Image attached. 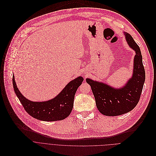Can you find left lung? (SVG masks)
Listing matches in <instances>:
<instances>
[{
  "label": "left lung",
  "mask_w": 156,
  "mask_h": 156,
  "mask_svg": "<svg viewBox=\"0 0 156 156\" xmlns=\"http://www.w3.org/2000/svg\"><path fill=\"white\" fill-rule=\"evenodd\" d=\"M126 34L129 46L136 52L132 77L126 86L114 89L103 83L87 79L91 86L99 111L107 116H117L130 112L139 102L145 81V71L140 48L133 37Z\"/></svg>",
  "instance_id": "left-lung-1"
}]
</instances>
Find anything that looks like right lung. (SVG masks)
Returning <instances> with one entry per match:
<instances>
[{"mask_svg": "<svg viewBox=\"0 0 156 156\" xmlns=\"http://www.w3.org/2000/svg\"><path fill=\"white\" fill-rule=\"evenodd\" d=\"M83 81V79L79 77L70 82L53 99L45 102H34L24 98L20 92L13 76L15 92L24 110L35 119L48 122L61 120L69 115L73 108L76 92Z\"/></svg>", "mask_w": 156, "mask_h": 156, "instance_id": "obj_1", "label": "right lung"}]
</instances>
